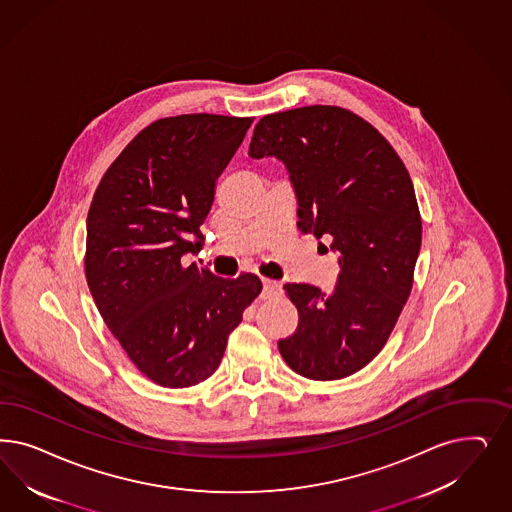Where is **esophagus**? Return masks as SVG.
<instances>
[{
  "instance_id": "esophagus-1",
  "label": "esophagus",
  "mask_w": 512,
  "mask_h": 512,
  "mask_svg": "<svg viewBox=\"0 0 512 512\" xmlns=\"http://www.w3.org/2000/svg\"><path fill=\"white\" fill-rule=\"evenodd\" d=\"M262 297L267 299V297L277 296L279 292H281V284L277 281H271V279H262Z\"/></svg>"
}]
</instances>
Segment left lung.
<instances>
[{
    "mask_svg": "<svg viewBox=\"0 0 512 512\" xmlns=\"http://www.w3.org/2000/svg\"><path fill=\"white\" fill-rule=\"evenodd\" d=\"M248 156L281 160L297 228L339 254L330 294L284 284L299 322L279 341L281 356L301 377L345 379L386 345L413 288L422 220L409 171L369 122L333 105L264 116Z\"/></svg>",
    "mask_w": 512,
    "mask_h": 512,
    "instance_id": "obj_1",
    "label": "left lung"
}]
</instances>
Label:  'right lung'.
Wrapping results in <instances>:
<instances>
[{"mask_svg": "<svg viewBox=\"0 0 512 512\" xmlns=\"http://www.w3.org/2000/svg\"><path fill=\"white\" fill-rule=\"evenodd\" d=\"M250 124L205 113L152 122L105 171L88 211L90 294L135 367L165 388L209 379L262 292L252 273L222 279L184 262L203 247L216 181Z\"/></svg>", "mask_w": 512, "mask_h": 512, "instance_id": "1", "label": "right lung"}]
</instances>
